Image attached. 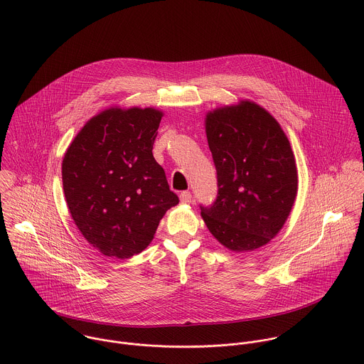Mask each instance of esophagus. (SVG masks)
I'll list each match as a JSON object with an SVG mask.
<instances>
[{
	"label": "esophagus",
	"instance_id": "1",
	"mask_svg": "<svg viewBox=\"0 0 364 364\" xmlns=\"http://www.w3.org/2000/svg\"><path fill=\"white\" fill-rule=\"evenodd\" d=\"M179 198H181V202H182V203H191V202H192V193L188 192V191L181 192Z\"/></svg>",
	"mask_w": 364,
	"mask_h": 364
}]
</instances>
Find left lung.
Returning <instances> with one entry per match:
<instances>
[{
	"label": "left lung",
	"mask_w": 364,
	"mask_h": 364,
	"mask_svg": "<svg viewBox=\"0 0 364 364\" xmlns=\"http://www.w3.org/2000/svg\"><path fill=\"white\" fill-rule=\"evenodd\" d=\"M217 172V196L200 205L208 231L242 252L267 244L283 227L297 195V168L279 123L252 102L225 106L206 119Z\"/></svg>",
	"instance_id": "8db88e82"
}]
</instances>
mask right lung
I'll return each instance as SVG.
<instances>
[{
    "label": "right lung",
    "mask_w": 364,
    "mask_h": 364,
    "mask_svg": "<svg viewBox=\"0 0 364 364\" xmlns=\"http://www.w3.org/2000/svg\"><path fill=\"white\" fill-rule=\"evenodd\" d=\"M161 117L151 107L105 110L81 129L63 159L71 217L106 257L140 254L165 211L179 202L153 156Z\"/></svg>",
    "instance_id": "right-lung-1"
}]
</instances>
